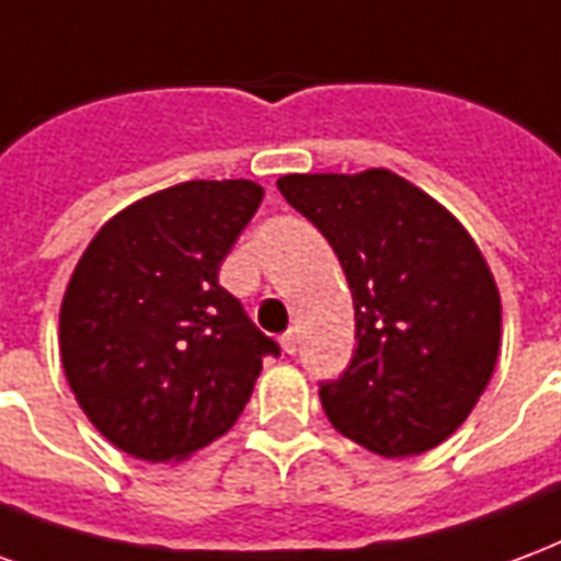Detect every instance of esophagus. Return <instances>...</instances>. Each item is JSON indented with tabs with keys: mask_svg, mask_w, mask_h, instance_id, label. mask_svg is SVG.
Instances as JSON below:
<instances>
[{
	"mask_svg": "<svg viewBox=\"0 0 561 561\" xmlns=\"http://www.w3.org/2000/svg\"><path fill=\"white\" fill-rule=\"evenodd\" d=\"M280 346H284L286 355H296V350H298V331L296 329L286 331L284 337H280Z\"/></svg>",
	"mask_w": 561,
	"mask_h": 561,
	"instance_id": "obj_1",
	"label": "esophagus"
}]
</instances>
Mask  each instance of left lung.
<instances>
[{
    "label": "left lung",
    "instance_id": "8db88e82",
    "mask_svg": "<svg viewBox=\"0 0 561 561\" xmlns=\"http://www.w3.org/2000/svg\"><path fill=\"white\" fill-rule=\"evenodd\" d=\"M277 191L325 236L353 293L358 346L320 386L329 421L382 457L445 443L488 388L502 334L472 236L391 170L293 173Z\"/></svg>",
    "mask_w": 561,
    "mask_h": 561
}]
</instances>
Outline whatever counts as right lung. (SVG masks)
I'll return each mask as SVG.
<instances>
[{
    "label": "right lung",
    "mask_w": 561,
    "mask_h": 561,
    "mask_svg": "<svg viewBox=\"0 0 561 561\" xmlns=\"http://www.w3.org/2000/svg\"><path fill=\"white\" fill-rule=\"evenodd\" d=\"M263 203L248 179L182 182L110 218L73 268L59 350L73 398L110 443L167 463L215 443L280 355L220 263Z\"/></svg>",
    "instance_id": "obj_1"
}]
</instances>
